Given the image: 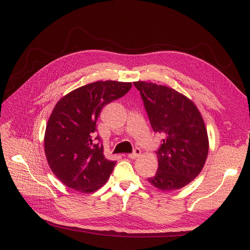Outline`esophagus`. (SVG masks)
Wrapping results in <instances>:
<instances>
[{
	"mask_svg": "<svg viewBox=\"0 0 250 250\" xmlns=\"http://www.w3.org/2000/svg\"><path fill=\"white\" fill-rule=\"evenodd\" d=\"M140 154H141V150H140V148H135L133 153L128 154V158H130V159H136L137 157H139V156H140Z\"/></svg>",
	"mask_w": 250,
	"mask_h": 250,
	"instance_id": "34e87169",
	"label": "esophagus"
}]
</instances>
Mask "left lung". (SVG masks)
Returning a JSON list of instances; mask_svg holds the SVG:
<instances>
[{"instance_id":"8db88e82","label":"left lung","mask_w":250,"mask_h":250,"mask_svg":"<svg viewBox=\"0 0 250 250\" xmlns=\"http://www.w3.org/2000/svg\"><path fill=\"white\" fill-rule=\"evenodd\" d=\"M155 133L162 136L157 151L158 170L148 181L164 191L176 190L198 176L205 165L208 141L205 123L192 101L174 89L135 82Z\"/></svg>"}]
</instances>
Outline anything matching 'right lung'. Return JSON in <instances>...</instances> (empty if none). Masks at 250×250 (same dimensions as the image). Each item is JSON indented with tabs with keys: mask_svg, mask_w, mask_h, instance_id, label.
I'll return each mask as SVG.
<instances>
[{
	"mask_svg": "<svg viewBox=\"0 0 250 250\" xmlns=\"http://www.w3.org/2000/svg\"><path fill=\"white\" fill-rule=\"evenodd\" d=\"M130 87L132 83L98 81L57 103L46 125L44 151L52 172L64 186L92 192L107 181L116 162L104 157L96 122L105 105L123 97Z\"/></svg>",
	"mask_w": 250,
	"mask_h": 250,
	"instance_id": "obj_1",
	"label": "right lung"
}]
</instances>
